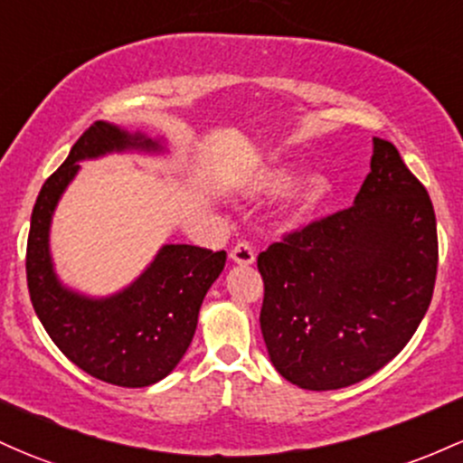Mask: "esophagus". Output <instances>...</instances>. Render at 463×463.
I'll return each instance as SVG.
<instances>
[{"label": "esophagus", "mask_w": 463, "mask_h": 463, "mask_svg": "<svg viewBox=\"0 0 463 463\" xmlns=\"http://www.w3.org/2000/svg\"><path fill=\"white\" fill-rule=\"evenodd\" d=\"M231 259L235 263H240V266H250V263H255V248L248 241H240L231 250Z\"/></svg>", "instance_id": "34e87169"}]
</instances>
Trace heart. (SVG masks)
<instances>
[{"instance_id":"heart-1","label":"heart","mask_w":463,"mask_h":463,"mask_svg":"<svg viewBox=\"0 0 463 463\" xmlns=\"http://www.w3.org/2000/svg\"><path fill=\"white\" fill-rule=\"evenodd\" d=\"M292 182H294V169L281 165L268 171V174L257 182L255 191L266 193V195H279V193L286 191ZM329 193H332V180H329L327 175L325 174L307 175L306 180L297 186V191L292 193V197H289V213H292L294 217L309 215V213L317 211V208L327 200Z\"/></svg>"}]
</instances>
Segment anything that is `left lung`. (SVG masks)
<instances>
[{
	"label": "left lung",
	"instance_id": "left-lung-1",
	"mask_svg": "<svg viewBox=\"0 0 463 463\" xmlns=\"http://www.w3.org/2000/svg\"><path fill=\"white\" fill-rule=\"evenodd\" d=\"M257 268L274 369L307 391L360 383L402 352L433 298L438 226L429 193L389 140L373 138L354 206L272 243Z\"/></svg>",
	"mask_w": 463,
	"mask_h": 463
}]
</instances>
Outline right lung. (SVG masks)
Instances as JSON below:
<instances>
[{
	"instance_id": "obj_1",
	"label": "right lung",
	"mask_w": 463,
	"mask_h": 463,
	"mask_svg": "<svg viewBox=\"0 0 463 463\" xmlns=\"http://www.w3.org/2000/svg\"><path fill=\"white\" fill-rule=\"evenodd\" d=\"M120 151L162 154V140L129 134L99 120L74 142L63 165L45 180L30 217L25 277L39 321L54 345L79 369L116 387H149L166 378L189 349L208 288L226 263V252L189 243H166L131 286L94 298L59 281L50 257L54 208L80 160Z\"/></svg>"
}]
</instances>
